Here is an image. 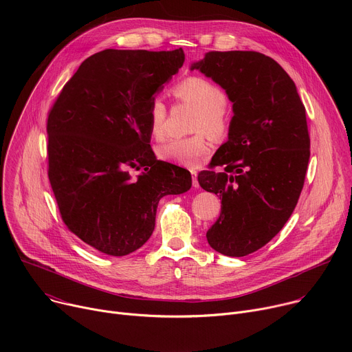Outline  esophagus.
Segmentation results:
<instances>
[{
	"instance_id": "esophagus-1",
	"label": "esophagus",
	"mask_w": 352,
	"mask_h": 352,
	"mask_svg": "<svg viewBox=\"0 0 352 352\" xmlns=\"http://www.w3.org/2000/svg\"><path fill=\"white\" fill-rule=\"evenodd\" d=\"M190 174H192V185L195 188H199V181H197V171L196 170H190Z\"/></svg>"
}]
</instances>
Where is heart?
Returning <instances> with one entry per match:
<instances>
[{
  "label": "heart",
  "mask_w": 352,
  "mask_h": 352,
  "mask_svg": "<svg viewBox=\"0 0 352 352\" xmlns=\"http://www.w3.org/2000/svg\"><path fill=\"white\" fill-rule=\"evenodd\" d=\"M174 96L184 103H188L199 110L195 118L193 132L189 138L170 139L156 148L160 160L174 163L184 167H197L210 150L209 140L204 132L219 138L226 132V106L227 94L216 83L200 78L190 76L173 89ZM167 106L164 100L155 97L148 107V129L152 136L162 140L166 135Z\"/></svg>",
  "instance_id": "1"
}]
</instances>
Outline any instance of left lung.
Returning a JSON list of instances; mask_svg holds the SVG:
<instances>
[{
  "mask_svg": "<svg viewBox=\"0 0 352 352\" xmlns=\"http://www.w3.org/2000/svg\"><path fill=\"white\" fill-rule=\"evenodd\" d=\"M190 69L220 85L234 111L228 140L197 175L221 199L206 238L226 256H246L278 234L298 204L311 156L305 107L294 80L262 53L209 52ZM217 165L223 173L211 170Z\"/></svg>",
  "mask_w": 352,
  "mask_h": 352,
  "instance_id": "1",
  "label": "left lung"
}]
</instances>
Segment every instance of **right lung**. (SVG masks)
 Segmentation results:
<instances>
[{
    "label": "right lung",
    "mask_w": 352,
    "mask_h": 352,
    "mask_svg": "<svg viewBox=\"0 0 352 352\" xmlns=\"http://www.w3.org/2000/svg\"><path fill=\"white\" fill-rule=\"evenodd\" d=\"M184 61L182 48L103 50L80 64L50 110L48 179L61 219L98 252L139 249L159 200L192 186L188 170L156 159L148 129L150 103Z\"/></svg>",
    "instance_id": "add662e5"
}]
</instances>
